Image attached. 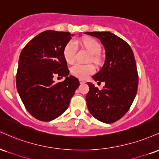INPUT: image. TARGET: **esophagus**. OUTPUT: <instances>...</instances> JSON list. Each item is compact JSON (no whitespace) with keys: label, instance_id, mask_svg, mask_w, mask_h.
I'll list each match as a JSON object with an SVG mask.
<instances>
[{"label":"esophagus","instance_id":"obj_1","mask_svg":"<svg viewBox=\"0 0 159 159\" xmlns=\"http://www.w3.org/2000/svg\"><path fill=\"white\" fill-rule=\"evenodd\" d=\"M79 81H80V84H85L86 83V81H84V80H82V79H80Z\"/></svg>","mask_w":159,"mask_h":159}]
</instances>
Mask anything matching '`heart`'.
<instances>
[{"label":"heart","mask_w":159,"mask_h":159,"mask_svg":"<svg viewBox=\"0 0 159 159\" xmlns=\"http://www.w3.org/2000/svg\"><path fill=\"white\" fill-rule=\"evenodd\" d=\"M83 43L87 50L93 55V61H96L98 55L101 52V45L96 40L93 39H84ZM78 50V42L75 39H72L67 43L63 51V55L67 63H73L75 59L76 52ZM95 72V68L93 65H84L81 63H75L71 67V73L81 79H85L91 74Z\"/></svg>","instance_id":"obj_1"}]
</instances>
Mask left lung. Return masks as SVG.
Segmentation results:
<instances>
[{
  "mask_svg": "<svg viewBox=\"0 0 159 159\" xmlns=\"http://www.w3.org/2000/svg\"><path fill=\"white\" fill-rule=\"evenodd\" d=\"M84 34L98 38L105 52L103 66L93 76L94 81L104 82L105 86L98 90L93 84L87 83V108L99 121L114 123L126 114L137 94L138 75L134 53L127 43L111 32Z\"/></svg>",
  "mask_w": 159,
  "mask_h": 159,
  "instance_id": "obj_1",
  "label": "left lung"
}]
</instances>
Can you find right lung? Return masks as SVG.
Returning a JSON list of instances; mask_svg holds the SVG:
<instances>
[{"instance_id":"1","label":"right lung","mask_w":159,"mask_h":159,"mask_svg":"<svg viewBox=\"0 0 159 159\" xmlns=\"http://www.w3.org/2000/svg\"><path fill=\"white\" fill-rule=\"evenodd\" d=\"M72 36L69 32L45 30L30 40L20 54L18 93L27 111L40 121H52L64 113L79 87L78 78L69 75L63 55ZM54 74L65 80L54 83Z\"/></svg>"}]
</instances>
